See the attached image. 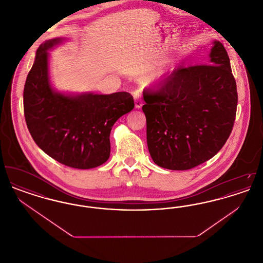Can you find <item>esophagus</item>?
Here are the masks:
<instances>
[{"label":"esophagus","mask_w":263,"mask_h":263,"mask_svg":"<svg viewBox=\"0 0 263 263\" xmlns=\"http://www.w3.org/2000/svg\"><path fill=\"white\" fill-rule=\"evenodd\" d=\"M134 100H135V107L138 108V109L141 108L142 105H143V101H142V99H141L140 95L137 93V92L134 95Z\"/></svg>","instance_id":"34e87169"}]
</instances>
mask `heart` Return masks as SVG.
<instances>
[{"label":"heart","instance_id":"1","mask_svg":"<svg viewBox=\"0 0 263 263\" xmlns=\"http://www.w3.org/2000/svg\"><path fill=\"white\" fill-rule=\"evenodd\" d=\"M175 70V64L173 62L165 63L161 68L157 70V72L149 80L151 85H160L165 82L170 76L173 74Z\"/></svg>","mask_w":263,"mask_h":263}]
</instances>
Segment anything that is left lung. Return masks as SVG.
Instances as JSON below:
<instances>
[{
  "instance_id": "left-lung-1",
  "label": "left lung",
  "mask_w": 263,
  "mask_h": 263,
  "mask_svg": "<svg viewBox=\"0 0 263 263\" xmlns=\"http://www.w3.org/2000/svg\"><path fill=\"white\" fill-rule=\"evenodd\" d=\"M207 64L175 70L158 90L144 92L148 149L161 167L185 171L205 163L232 132L238 92L220 41H213Z\"/></svg>"
}]
</instances>
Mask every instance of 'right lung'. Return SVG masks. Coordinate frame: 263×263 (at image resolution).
<instances>
[{"label": "right lung", "mask_w": 263, "mask_h": 263, "mask_svg": "<svg viewBox=\"0 0 263 263\" xmlns=\"http://www.w3.org/2000/svg\"><path fill=\"white\" fill-rule=\"evenodd\" d=\"M67 40L52 38L38 47L24 89L25 121L36 145L52 159L88 170L108 160L112 126L134 108V100L126 91L98 95L56 89L49 51Z\"/></svg>", "instance_id": "right-lung-1"}]
</instances>
